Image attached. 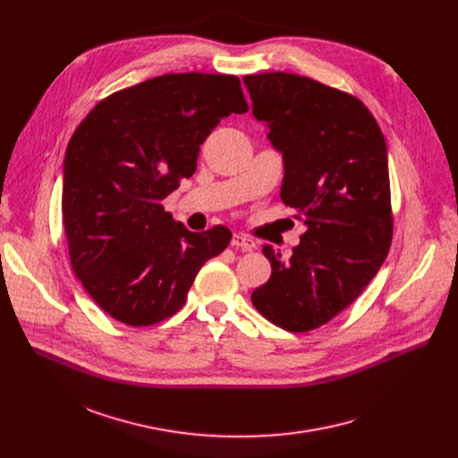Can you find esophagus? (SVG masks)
<instances>
[{"instance_id": "34e87169", "label": "esophagus", "mask_w": 458, "mask_h": 458, "mask_svg": "<svg viewBox=\"0 0 458 458\" xmlns=\"http://www.w3.org/2000/svg\"><path fill=\"white\" fill-rule=\"evenodd\" d=\"M232 246L241 248L244 251H251L255 248V242L250 237H246L244 233H233L232 235Z\"/></svg>"}]
</instances>
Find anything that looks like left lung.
<instances>
[{
    "instance_id": "left-lung-1",
    "label": "left lung",
    "mask_w": 458,
    "mask_h": 458,
    "mask_svg": "<svg viewBox=\"0 0 458 458\" xmlns=\"http://www.w3.org/2000/svg\"><path fill=\"white\" fill-rule=\"evenodd\" d=\"M253 115L283 154L281 199L306 225L288 263L270 244L268 283L255 310L288 332L330 322L377 276L391 246L394 214L387 148L366 105L311 78L244 76Z\"/></svg>"
}]
</instances>
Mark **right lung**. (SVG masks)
I'll list each match as a JSON object with an SVG mask.
<instances>
[{"label":"right lung","instance_id":"right-lung-1","mask_svg":"<svg viewBox=\"0 0 458 458\" xmlns=\"http://www.w3.org/2000/svg\"><path fill=\"white\" fill-rule=\"evenodd\" d=\"M244 112L235 76L165 74L101 99L76 128L63 165V228L76 277L115 320L172 317L228 246L226 226L190 232L161 203L193 175L219 121Z\"/></svg>","mask_w":458,"mask_h":458}]
</instances>
